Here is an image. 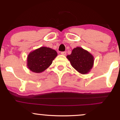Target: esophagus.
Segmentation results:
<instances>
[{
  "instance_id": "1",
  "label": "esophagus",
  "mask_w": 120,
  "mask_h": 120,
  "mask_svg": "<svg viewBox=\"0 0 120 120\" xmlns=\"http://www.w3.org/2000/svg\"><path fill=\"white\" fill-rule=\"evenodd\" d=\"M66 54H67V53H66V52H65V51H63V52H61V55H62L65 56V55H66Z\"/></svg>"
}]
</instances>
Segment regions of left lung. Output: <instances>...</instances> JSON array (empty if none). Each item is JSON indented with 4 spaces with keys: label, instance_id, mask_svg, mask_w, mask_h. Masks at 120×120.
Instances as JSON below:
<instances>
[{
    "label": "left lung",
    "instance_id": "8db88e82",
    "mask_svg": "<svg viewBox=\"0 0 120 120\" xmlns=\"http://www.w3.org/2000/svg\"><path fill=\"white\" fill-rule=\"evenodd\" d=\"M67 58L69 60L71 66L82 74H86L92 68L94 57L89 52L80 47L72 50L71 53Z\"/></svg>",
    "mask_w": 120,
    "mask_h": 120
}]
</instances>
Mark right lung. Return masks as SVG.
<instances>
[{"label":"right lung","instance_id":"right-lung-1","mask_svg":"<svg viewBox=\"0 0 120 120\" xmlns=\"http://www.w3.org/2000/svg\"><path fill=\"white\" fill-rule=\"evenodd\" d=\"M57 56V53L55 50L41 47L30 52L28 56V68L34 73H41L50 66Z\"/></svg>","mask_w":120,"mask_h":120}]
</instances>
